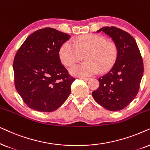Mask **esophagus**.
<instances>
[{
	"label": "esophagus",
	"instance_id": "1",
	"mask_svg": "<svg viewBox=\"0 0 150 150\" xmlns=\"http://www.w3.org/2000/svg\"><path fill=\"white\" fill-rule=\"evenodd\" d=\"M78 78L83 79V80H88V79H91L90 77H78Z\"/></svg>",
	"mask_w": 150,
	"mask_h": 150
}]
</instances>
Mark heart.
Masks as SVG:
<instances>
[{"label":"heart","instance_id":"b5f03b06","mask_svg":"<svg viewBox=\"0 0 150 150\" xmlns=\"http://www.w3.org/2000/svg\"><path fill=\"white\" fill-rule=\"evenodd\" d=\"M59 57L65 65L71 66L80 61L84 55V62L70 69L73 75L91 76L101 72L109 71L115 64L118 50L115 43L106 41L98 35L88 34L79 37L75 42L68 40L62 45Z\"/></svg>","mask_w":150,"mask_h":150}]
</instances>
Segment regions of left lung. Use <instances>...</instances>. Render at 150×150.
<instances>
[{
  "label": "left lung",
  "instance_id": "8db88e82",
  "mask_svg": "<svg viewBox=\"0 0 150 150\" xmlns=\"http://www.w3.org/2000/svg\"><path fill=\"white\" fill-rule=\"evenodd\" d=\"M112 38L118 55L110 71L99 77V86L92 93L95 100L110 111L121 110L137 96L143 74V62L134 38L115 27H104L98 31Z\"/></svg>",
  "mask_w": 150,
  "mask_h": 150
}]
</instances>
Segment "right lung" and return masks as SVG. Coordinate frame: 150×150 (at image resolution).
<instances>
[{
  "label": "right lung",
  "mask_w": 150,
  "mask_h": 150,
  "mask_svg": "<svg viewBox=\"0 0 150 150\" xmlns=\"http://www.w3.org/2000/svg\"><path fill=\"white\" fill-rule=\"evenodd\" d=\"M71 35L53 28L39 29L27 37L13 59L15 87L30 108L51 112L71 92L75 78L62 64L59 51Z\"/></svg>",
  "instance_id": "1"
}]
</instances>
